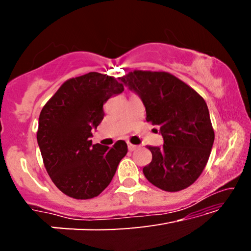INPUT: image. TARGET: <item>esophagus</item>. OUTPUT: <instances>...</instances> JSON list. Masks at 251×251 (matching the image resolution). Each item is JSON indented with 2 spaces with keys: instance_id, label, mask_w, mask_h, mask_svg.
Returning <instances> with one entry per match:
<instances>
[{
  "instance_id": "obj_1",
  "label": "esophagus",
  "mask_w": 251,
  "mask_h": 251,
  "mask_svg": "<svg viewBox=\"0 0 251 251\" xmlns=\"http://www.w3.org/2000/svg\"><path fill=\"white\" fill-rule=\"evenodd\" d=\"M137 147H138V146H137V145H133V144H130V143H128V150H129V151H131V152H132V151H135V150L137 149Z\"/></svg>"
}]
</instances>
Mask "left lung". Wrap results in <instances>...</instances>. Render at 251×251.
Listing matches in <instances>:
<instances>
[{"label": "left lung", "mask_w": 251, "mask_h": 251, "mask_svg": "<svg viewBox=\"0 0 251 251\" xmlns=\"http://www.w3.org/2000/svg\"><path fill=\"white\" fill-rule=\"evenodd\" d=\"M120 80L139 96L146 121L159 126L163 137L162 147L149 146L147 180L167 192L188 187L203 171L215 140L204 99L167 72L135 71Z\"/></svg>", "instance_id": "1"}]
</instances>
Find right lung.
<instances>
[{"instance_id": "obj_1", "label": "right lung", "mask_w": 251, "mask_h": 251, "mask_svg": "<svg viewBox=\"0 0 251 251\" xmlns=\"http://www.w3.org/2000/svg\"><path fill=\"white\" fill-rule=\"evenodd\" d=\"M125 90L116 78L90 72L67 80L44 105L37 144L53 184L74 199L97 197L114 177L128 146L92 145V130L104 119L102 106Z\"/></svg>"}]
</instances>
